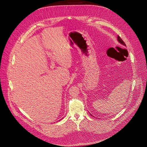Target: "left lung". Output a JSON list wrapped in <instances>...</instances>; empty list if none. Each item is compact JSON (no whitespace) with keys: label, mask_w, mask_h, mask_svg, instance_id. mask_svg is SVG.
<instances>
[{"label":"left lung","mask_w":147,"mask_h":147,"mask_svg":"<svg viewBox=\"0 0 147 147\" xmlns=\"http://www.w3.org/2000/svg\"><path fill=\"white\" fill-rule=\"evenodd\" d=\"M117 40H118V41H119L121 44L123 45L124 46H126V44H125V43L124 42H123V40L121 39V38H120V37L119 36H118V37H117Z\"/></svg>","instance_id":"left-lung-1"}]
</instances>
